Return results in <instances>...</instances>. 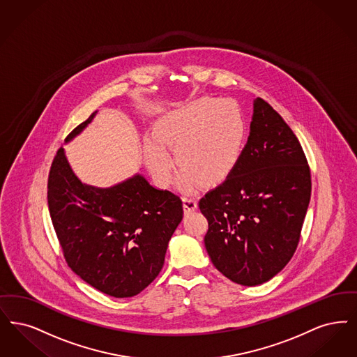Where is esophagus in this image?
Masks as SVG:
<instances>
[{"mask_svg":"<svg viewBox=\"0 0 357 357\" xmlns=\"http://www.w3.org/2000/svg\"><path fill=\"white\" fill-rule=\"evenodd\" d=\"M183 210H185V214H190L192 211L197 210V199L192 198V197H183Z\"/></svg>","mask_w":357,"mask_h":357,"instance_id":"esophagus-1","label":"esophagus"}]
</instances>
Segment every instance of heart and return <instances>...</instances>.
Masks as SVG:
<instances>
[{
    "mask_svg": "<svg viewBox=\"0 0 357 357\" xmlns=\"http://www.w3.org/2000/svg\"><path fill=\"white\" fill-rule=\"evenodd\" d=\"M245 135L244 114L235 100L203 97L172 115L160 128V137H146V163L159 185H170L174 158L167 142L183 170L185 188L219 185L238 166Z\"/></svg>",
    "mask_w": 357,
    "mask_h": 357,
    "instance_id": "1",
    "label": "heart"
}]
</instances>
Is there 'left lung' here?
Here are the masks:
<instances>
[{"mask_svg": "<svg viewBox=\"0 0 357 357\" xmlns=\"http://www.w3.org/2000/svg\"><path fill=\"white\" fill-rule=\"evenodd\" d=\"M310 199L311 172L296 135L257 98L238 166L199 200L215 268L238 284L268 282L294 255Z\"/></svg>", "mask_w": 357, "mask_h": 357, "instance_id": "1", "label": "left lung"}]
</instances>
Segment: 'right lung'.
<instances>
[{"instance_id":"right-lung-1","label":"right lung","mask_w":357,"mask_h":357,"mask_svg":"<svg viewBox=\"0 0 357 357\" xmlns=\"http://www.w3.org/2000/svg\"><path fill=\"white\" fill-rule=\"evenodd\" d=\"M97 112L73 130L70 142ZM50 218L69 267L87 284L114 298H131L150 284L183 218L182 200L141 174L112 187L82 183L61 147L47 181Z\"/></svg>"}]
</instances>
